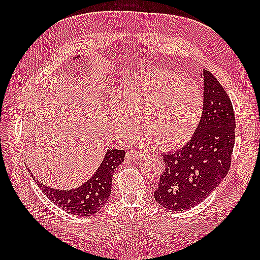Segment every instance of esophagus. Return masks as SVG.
<instances>
[{
	"mask_svg": "<svg viewBox=\"0 0 260 260\" xmlns=\"http://www.w3.org/2000/svg\"><path fill=\"white\" fill-rule=\"evenodd\" d=\"M142 157H145V154L139 150H128L126 153V158L128 159H135V158H142Z\"/></svg>",
	"mask_w": 260,
	"mask_h": 260,
	"instance_id": "34e87169",
	"label": "esophagus"
}]
</instances>
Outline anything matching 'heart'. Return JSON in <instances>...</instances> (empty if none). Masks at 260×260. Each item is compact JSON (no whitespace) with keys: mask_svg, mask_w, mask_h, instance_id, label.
I'll use <instances>...</instances> for the list:
<instances>
[{"mask_svg":"<svg viewBox=\"0 0 260 260\" xmlns=\"http://www.w3.org/2000/svg\"><path fill=\"white\" fill-rule=\"evenodd\" d=\"M118 104L110 105L115 129L129 135L141 129L161 148H175L190 139L200 120L203 95L197 82L163 70L134 75L125 81Z\"/></svg>","mask_w":260,"mask_h":260,"instance_id":"1","label":"heart"}]
</instances>
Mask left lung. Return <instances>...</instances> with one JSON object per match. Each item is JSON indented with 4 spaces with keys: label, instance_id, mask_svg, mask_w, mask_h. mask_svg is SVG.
Returning a JSON list of instances; mask_svg holds the SVG:
<instances>
[{
    "label": "left lung",
    "instance_id": "8db88e82",
    "mask_svg": "<svg viewBox=\"0 0 260 260\" xmlns=\"http://www.w3.org/2000/svg\"><path fill=\"white\" fill-rule=\"evenodd\" d=\"M203 109L194 134L175 152L163 154L165 170L154 199L165 210L184 211L206 200L227 175L235 144L234 107L221 84L208 70Z\"/></svg>",
    "mask_w": 260,
    "mask_h": 260
}]
</instances>
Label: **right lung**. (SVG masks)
Wrapping results in <instances>:
<instances>
[{
  "label": "right lung",
  "instance_id": "right-lung-1",
  "mask_svg": "<svg viewBox=\"0 0 260 260\" xmlns=\"http://www.w3.org/2000/svg\"><path fill=\"white\" fill-rule=\"evenodd\" d=\"M79 58L80 56H77L73 60L75 61ZM124 150H107L96 172L75 189L62 190L47 186L38 181L32 173L31 176L46 197L57 207L74 215L89 217L101 211L108 201L112 192L113 174L116 168L124 161Z\"/></svg>",
  "mask_w": 260,
  "mask_h": 260
}]
</instances>
